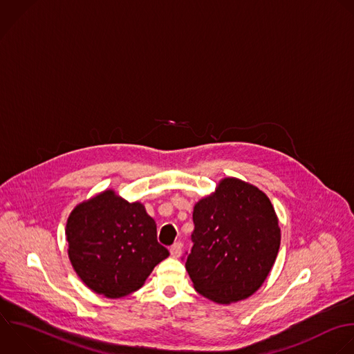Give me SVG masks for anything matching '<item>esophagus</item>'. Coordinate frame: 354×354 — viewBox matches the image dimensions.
I'll list each match as a JSON object with an SVG mask.
<instances>
[{
  "instance_id": "esophagus-1",
  "label": "esophagus",
  "mask_w": 354,
  "mask_h": 354,
  "mask_svg": "<svg viewBox=\"0 0 354 354\" xmlns=\"http://www.w3.org/2000/svg\"><path fill=\"white\" fill-rule=\"evenodd\" d=\"M169 252H171V256H172V257H175V259L180 257V254H182V243H180V242L174 243V245L171 246Z\"/></svg>"
}]
</instances>
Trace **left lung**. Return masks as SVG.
I'll use <instances>...</instances> for the list:
<instances>
[{
    "mask_svg": "<svg viewBox=\"0 0 354 354\" xmlns=\"http://www.w3.org/2000/svg\"><path fill=\"white\" fill-rule=\"evenodd\" d=\"M193 248L186 270L204 297L230 304L248 299L267 279L281 245L275 209L264 192L236 178L196 203Z\"/></svg>",
    "mask_w": 354,
    "mask_h": 354,
    "instance_id": "obj_1",
    "label": "left lung"
}]
</instances>
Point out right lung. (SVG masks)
Here are the masks:
<instances>
[{
	"label": "right lung",
	"instance_id": "add662e5",
	"mask_svg": "<svg viewBox=\"0 0 354 354\" xmlns=\"http://www.w3.org/2000/svg\"><path fill=\"white\" fill-rule=\"evenodd\" d=\"M68 256L87 288L109 299L140 289L169 256L157 241L156 221L142 203L105 190L80 203L66 222Z\"/></svg>",
	"mask_w": 354,
	"mask_h": 354
}]
</instances>
